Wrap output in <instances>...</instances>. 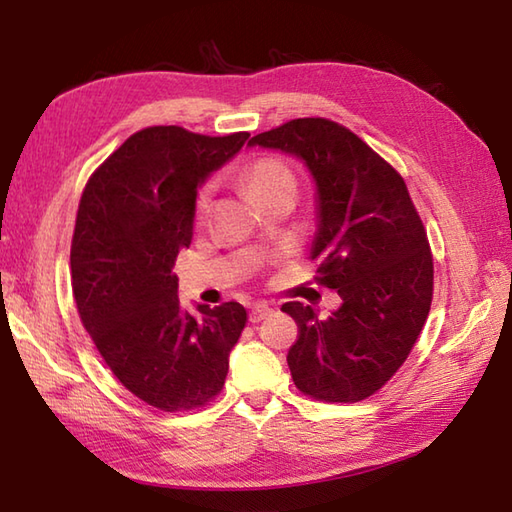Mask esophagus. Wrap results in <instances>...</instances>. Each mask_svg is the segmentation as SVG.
Instances as JSON below:
<instances>
[{"label": "esophagus", "instance_id": "1", "mask_svg": "<svg viewBox=\"0 0 512 512\" xmlns=\"http://www.w3.org/2000/svg\"><path fill=\"white\" fill-rule=\"evenodd\" d=\"M270 314H273V308L268 306V303H264V301H259V303H255L253 308H250V314H248V319H250V323H259L262 319H266V317H270Z\"/></svg>", "mask_w": 512, "mask_h": 512}]
</instances>
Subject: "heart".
I'll return each mask as SVG.
<instances>
[{"mask_svg": "<svg viewBox=\"0 0 512 512\" xmlns=\"http://www.w3.org/2000/svg\"><path fill=\"white\" fill-rule=\"evenodd\" d=\"M244 182L248 191L253 193L257 200H264L277 191L297 187L290 167L277 158H257L255 162H250V165L244 169ZM209 200H211V191L209 187H204L198 193V200H195V211L200 215L206 213V209H209Z\"/></svg>", "mask_w": 512, "mask_h": 512, "instance_id": "1", "label": "heart"}]
</instances>
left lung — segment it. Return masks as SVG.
<instances>
[{"label":"left lung","instance_id":"8db88e82","mask_svg":"<svg viewBox=\"0 0 512 512\" xmlns=\"http://www.w3.org/2000/svg\"><path fill=\"white\" fill-rule=\"evenodd\" d=\"M297 156L317 184V281L343 303L328 319L301 301L281 310L299 325L288 352L292 380L325 402L372 396L407 361L427 321L433 259L400 173L350 129L295 118L248 140Z\"/></svg>","mask_w":512,"mask_h":512}]
</instances>
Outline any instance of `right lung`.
Here are the masks:
<instances>
[{"mask_svg": "<svg viewBox=\"0 0 512 512\" xmlns=\"http://www.w3.org/2000/svg\"><path fill=\"white\" fill-rule=\"evenodd\" d=\"M248 136L140 129L81 195L70 250L76 310L112 374L162 411L204 407L220 394L246 325L237 301L182 310L171 268L191 244L198 187Z\"/></svg>", "mask_w": 512, "mask_h": 512, "instance_id": "obj_1", "label": "right lung"}]
</instances>
